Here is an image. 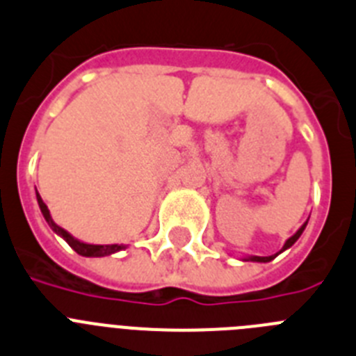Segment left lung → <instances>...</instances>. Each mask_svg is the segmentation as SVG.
<instances>
[{"instance_id":"obj_1","label":"left lung","mask_w":356,"mask_h":356,"mask_svg":"<svg viewBox=\"0 0 356 356\" xmlns=\"http://www.w3.org/2000/svg\"><path fill=\"white\" fill-rule=\"evenodd\" d=\"M307 224H308V220L305 222V224H302L301 227H299V229L296 231V233H293L292 236L289 238V240H286L285 245H283V249H281V251L277 252V254H281V252H283V251H286V249H290V247H292L293 243L298 242L299 236H301L302 231H305V227H307ZM277 254H272V256H243L242 259H243V261H258V264H267V261H272V259L276 258Z\"/></svg>"}]
</instances>
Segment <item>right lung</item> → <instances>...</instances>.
Wrapping results in <instances>:
<instances>
[{
	"label": "right lung",
	"instance_id": "obj_1",
	"mask_svg": "<svg viewBox=\"0 0 356 356\" xmlns=\"http://www.w3.org/2000/svg\"><path fill=\"white\" fill-rule=\"evenodd\" d=\"M35 195H37V204H39V208H41L42 216H44V220L48 222L49 227H51V231H54L55 234H58L60 238H64V240L67 242V245H70L75 252H79L80 256H86V258H102V256L114 254V252H120L125 249V245H123V243L122 245H118V243H111V245H92V243L80 242V240H76L75 236H71L66 229H63L60 225L55 224L54 218H51V215H49L48 206L42 202L41 195L37 193V190H35Z\"/></svg>",
	"mask_w": 356,
	"mask_h": 356
}]
</instances>
